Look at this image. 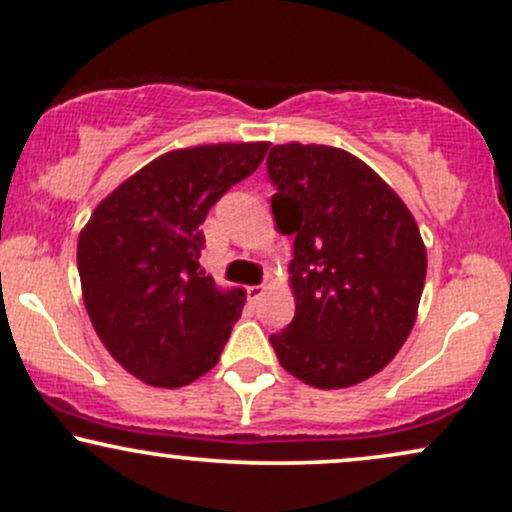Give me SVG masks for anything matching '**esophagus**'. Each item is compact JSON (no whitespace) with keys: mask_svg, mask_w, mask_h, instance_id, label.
<instances>
[{"mask_svg":"<svg viewBox=\"0 0 512 512\" xmlns=\"http://www.w3.org/2000/svg\"><path fill=\"white\" fill-rule=\"evenodd\" d=\"M263 285H251V287H246V296H249V301H258L263 296Z\"/></svg>","mask_w":512,"mask_h":512,"instance_id":"34e87169","label":"esophagus"}]
</instances>
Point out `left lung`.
<instances>
[{"label":"left lung","mask_w":512,"mask_h":512,"mask_svg":"<svg viewBox=\"0 0 512 512\" xmlns=\"http://www.w3.org/2000/svg\"><path fill=\"white\" fill-rule=\"evenodd\" d=\"M277 230L294 235L296 311L270 334L282 368L315 389L377 375L418 315L427 251L399 194L349 151L277 144L268 154Z\"/></svg>","instance_id":"8db88e82"}]
</instances>
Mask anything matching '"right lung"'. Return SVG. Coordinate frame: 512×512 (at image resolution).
Instances as JSON below:
<instances>
[{"mask_svg": "<svg viewBox=\"0 0 512 512\" xmlns=\"http://www.w3.org/2000/svg\"><path fill=\"white\" fill-rule=\"evenodd\" d=\"M270 144H204L147 163L94 208L78 239L82 299L102 344L137 380L178 389L218 363L244 289L199 268L208 211Z\"/></svg>", "mask_w": 512, "mask_h": 512, "instance_id": "1", "label": "right lung"}]
</instances>
